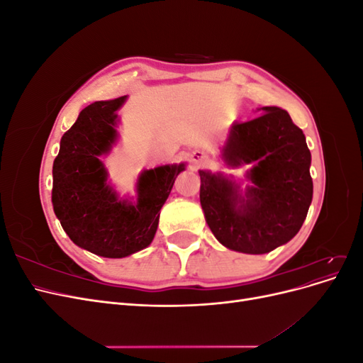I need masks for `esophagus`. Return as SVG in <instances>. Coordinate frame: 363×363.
I'll list each match as a JSON object with an SVG mask.
<instances>
[{"mask_svg": "<svg viewBox=\"0 0 363 363\" xmlns=\"http://www.w3.org/2000/svg\"><path fill=\"white\" fill-rule=\"evenodd\" d=\"M201 159H204L203 152H196V155H195V159H194V160H201Z\"/></svg>", "mask_w": 363, "mask_h": 363, "instance_id": "esophagus-1", "label": "esophagus"}]
</instances>
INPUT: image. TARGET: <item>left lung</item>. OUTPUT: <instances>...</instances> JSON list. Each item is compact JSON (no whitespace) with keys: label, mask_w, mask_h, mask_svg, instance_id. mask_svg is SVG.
<instances>
[{"label":"left lung","mask_w":363,"mask_h":363,"mask_svg":"<svg viewBox=\"0 0 363 363\" xmlns=\"http://www.w3.org/2000/svg\"><path fill=\"white\" fill-rule=\"evenodd\" d=\"M235 123L224 160L233 167L252 163L245 195L221 174L200 171V203L206 223L224 247L263 255L298 233L312 203L311 151L303 130L279 107Z\"/></svg>","instance_id":"obj_1"}]
</instances>
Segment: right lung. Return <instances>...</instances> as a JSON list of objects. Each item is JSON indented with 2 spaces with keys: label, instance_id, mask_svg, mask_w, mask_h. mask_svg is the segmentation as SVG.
Listing matches in <instances>:
<instances>
[{
  "label": "right lung",
  "instance_id": "right-lung-1",
  "mask_svg": "<svg viewBox=\"0 0 363 363\" xmlns=\"http://www.w3.org/2000/svg\"><path fill=\"white\" fill-rule=\"evenodd\" d=\"M125 96L84 107L62 136L52 164L54 213L75 245L103 257H125L151 244L159 212L184 164H164L140 174L138 203L118 200L100 162L116 139V111Z\"/></svg>",
  "mask_w": 363,
  "mask_h": 363
}]
</instances>
